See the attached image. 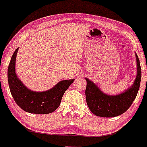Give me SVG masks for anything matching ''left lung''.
I'll list each match as a JSON object with an SVG mask.
<instances>
[{"instance_id": "8db88e82", "label": "left lung", "mask_w": 147, "mask_h": 147, "mask_svg": "<svg viewBox=\"0 0 147 147\" xmlns=\"http://www.w3.org/2000/svg\"><path fill=\"white\" fill-rule=\"evenodd\" d=\"M137 75L131 87L121 94L108 95L102 92L95 84L85 78L87 87L85 90L86 101L90 110L96 116L102 117H114L124 113L135 100L140 86L142 70L137 55Z\"/></svg>"}]
</instances>
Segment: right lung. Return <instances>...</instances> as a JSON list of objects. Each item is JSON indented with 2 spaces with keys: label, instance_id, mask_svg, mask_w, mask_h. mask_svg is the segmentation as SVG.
I'll use <instances>...</instances> for the list:
<instances>
[{
  "label": "right lung",
  "instance_id": "add662e5",
  "mask_svg": "<svg viewBox=\"0 0 147 147\" xmlns=\"http://www.w3.org/2000/svg\"><path fill=\"white\" fill-rule=\"evenodd\" d=\"M18 48L11 57L8 69V81L10 91L15 102L23 110L32 114H50L60 106L62 97L75 80L59 82L55 87L45 92L29 90L16 74V59Z\"/></svg>",
  "mask_w": 147,
  "mask_h": 147
}]
</instances>
